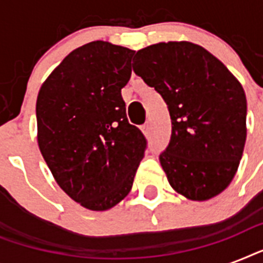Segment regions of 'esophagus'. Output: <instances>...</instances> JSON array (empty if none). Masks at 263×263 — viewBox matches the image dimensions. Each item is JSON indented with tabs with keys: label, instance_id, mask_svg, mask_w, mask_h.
<instances>
[{
	"label": "esophagus",
	"instance_id": "1",
	"mask_svg": "<svg viewBox=\"0 0 263 263\" xmlns=\"http://www.w3.org/2000/svg\"><path fill=\"white\" fill-rule=\"evenodd\" d=\"M142 129H143V132L146 134V135H150V132H152V123H150V121H147V123L144 124Z\"/></svg>",
	"mask_w": 263,
	"mask_h": 263
}]
</instances>
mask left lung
<instances>
[{"mask_svg": "<svg viewBox=\"0 0 263 263\" xmlns=\"http://www.w3.org/2000/svg\"><path fill=\"white\" fill-rule=\"evenodd\" d=\"M132 67L168 105L172 135L160 162L169 184L191 200L221 194L236 175L247 136L239 80L212 53L185 41L138 50Z\"/></svg>", "mask_w": 263, "mask_h": 263, "instance_id": "8db88e82", "label": "left lung"}]
</instances>
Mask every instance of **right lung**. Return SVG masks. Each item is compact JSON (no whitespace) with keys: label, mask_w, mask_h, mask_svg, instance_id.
Wrapping results in <instances>:
<instances>
[{"label":"right lung","mask_w":263,"mask_h":263,"mask_svg":"<svg viewBox=\"0 0 263 263\" xmlns=\"http://www.w3.org/2000/svg\"><path fill=\"white\" fill-rule=\"evenodd\" d=\"M135 50L103 41L71 51L36 99L38 146L63 191L83 208L103 212L131 191L147 147L128 123L121 88Z\"/></svg>","instance_id":"obj_1"}]
</instances>
